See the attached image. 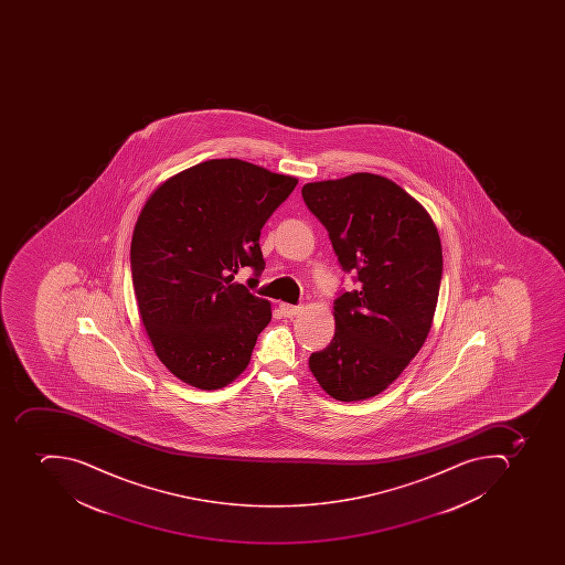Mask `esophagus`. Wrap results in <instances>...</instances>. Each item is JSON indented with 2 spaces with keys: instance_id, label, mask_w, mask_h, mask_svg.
<instances>
[{
  "instance_id": "esophagus-1",
  "label": "esophagus",
  "mask_w": 565,
  "mask_h": 565,
  "mask_svg": "<svg viewBox=\"0 0 565 565\" xmlns=\"http://www.w3.org/2000/svg\"><path fill=\"white\" fill-rule=\"evenodd\" d=\"M280 315L285 316V318H294L298 312L302 311V307L300 306H291V303H279Z\"/></svg>"
}]
</instances>
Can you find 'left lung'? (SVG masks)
<instances>
[{"label":"left lung","mask_w":565,"mask_h":565,"mask_svg":"<svg viewBox=\"0 0 565 565\" xmlns=\"http://www.w3.org/2000/svg\"><path fill=\"white\" fill-rule=\"evenodd\" d=\"M307 209L329 232L356 289L333 300L335 333L309 356L333 399L379 396L405 371L431 330L440 291L441 242L417 200L380 174L306 183Z\"/></svg>","instance_id":"obj_1"}]
</instances>
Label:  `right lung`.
Returning a JSON list of instances; mask_svg holds the SVG:
<instances>
[{"instance_id":"right-lung-1","label":"right lung","mask_w":565,"mask_h":565,"mask_svg":"<svg viewBox=\"0 0 565 565\" xmlns=\"http://www.w3.org/2000/svg\"><path fill=\"white\" fill-rule=\"evenodd\" d=\"M297 183L212 159L166 180L142 206L130 244L134 294L151 347L178 380L215 391L249 365L271 309L235 276L265 270L262 227Z\"/></svg>"}]
</instances>
